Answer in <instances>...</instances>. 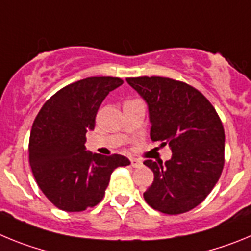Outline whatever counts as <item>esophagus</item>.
I'll use <instances>...</instances> for the list:
<instances>
[{
  "instance_id": "obj_1",
  "label": "esophagus",
  "mask_w": 251,
  "mask_h": 251,
  "mask_svg": "<svg viewBox=\"0 0 251 251\" xmlns=\"http://www.w3.org/2000/svg\"><path fill=\"white\" fill-rule=\"evenodd\" d=\"M129 161H130V165H132L134 168H139L142 166V161H139V159L130 158Z\"/></svg>"
}]
</instances>
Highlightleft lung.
I'll return each mask as SVG.
<instances>
[{
	"label": "left lung",
	"mask_w": 251,
	"mask_h": 251,
	"mask_svg": "<svg viewBox=\"0 0 251 251\" xmlns=\"http://www.w3.org/2000/svg\"><path fill=\"white\" fill-rule=\"evenodd\" d=\"M147 101L151 139L168 145L172 158L145 161L154 174L143 194L152 208L167 215L187 212L205 200L225 163V132L220 117L201 92L163 76L127 77Z\"/></svg>",
	"instance_id": "8db88e82"
}]
</instances>
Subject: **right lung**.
I'll use <instances>...</instances> for the list:
<instances>
[{
    "label": "right lung",
    "instance_id": "add662e5",
    "mask_svg": "<svg viewBox=\"0 0 251 251\" xmlns=\"http://www.w3.org/2000/svg\"><path fill=\"white\" fill-rule=\"evenodd\" d=\"M121 77L92 76L64 86L49 98L31 128L28 158L40 190L51 203L80 212L103 200L110 175L130 163L121 154L85 151V133L94 129L99 106Z\"/></svg>",
    "mask_w": 251,
    "mask_h": 251
}]
</instances>
